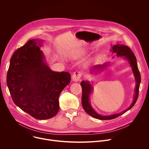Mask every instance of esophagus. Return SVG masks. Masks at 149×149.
<instances>
[{
  "mask_svg": "<svg viewBox=\"0 0 149 149\" xmlns=\"http://www.w3.org/2000/svg\"><path fill=\"white\" fill-rule=\"evenodd\" d=\"M81 77V74L79 71H75L72 76V81H75V82H77L79 80H80V78Z\"/></svg>",
  "mask_w": 149,
  "mask_h": 149,
  "instance_id": "obj_1",
  "label": "esophagus"
}]
</instances>
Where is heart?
Wrapping results in <instances>:
<instances>
[{"mask_svg":"<svg viewBox=\"0 0 149 149\" xmlns=\"http://www.w3.org/2000/svg\"><path fill=\"white\" fill-rule=\"evenodd\" d=\"M79 54H72V57H74V58H78V56H79Z\"/></svg>","mask_w":149,"mask_h":149,"instance_id":"b5f03b06","label":"heart"}]
</instances>
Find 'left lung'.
Returning a JSON list of instances; mask_svg holds the SVG:
<instances>
[{
  "label": "left lung",
  "instance_id": "obj_1",
  "mask_svg": "<svg viewBox=\"0 0 149 149\" xmlns=\"http://www.w3.org/2000/svg\"><path fill=\"white\" fill-rule=\"evenodd\" d=\"M112 52L114 54H116L117 56H124L125 59L128 60L130 65L132 68L133 72L134 74L136 85V88H135V93L134 95V100L132 102V104L130 105V107L126 109L125 110L122 111L120 113L118 114H114L110 116H101L98 114L96 111L93 109L91 107V104L90 102V96L93 91V86L91 84V83L88 81H82L81 82V86L82 87V105L84 110L86 111V112L90 116L99 119V120H111L116 118L118 117V116L123 114L125 112H127L130 109H131L134 105L136 104L138 97H139V87H140V84L141 82V76L139 72V70L138 69L137 63L136 61V58L134 54V53L132 52L131 49L127 46L124 45H120V44H117L115 45H113V47H111ZM109 64V63H105L102 65H95L91 68V70L90 71V73H93V72H97L98 71L103 70L104 68L107 67Z\"/></svg>",
  "mask_w": 149,
  "mask_h": 149
}]
</instances>
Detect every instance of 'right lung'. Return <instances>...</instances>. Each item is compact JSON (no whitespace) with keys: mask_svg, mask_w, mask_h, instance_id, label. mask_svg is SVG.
<instances>
[{"mask_svg":"<svg viewBox=\"0 0 149 149\" xmlns=\"http://www.w3.org/2000/svg\"><path fill=\"white\" fill-rule=\"evenodd\" d=\"M42 40L32 39L12 55L7 74L14 103L37 120L49 119L58 112L59 96L70 83L67 72L52 71L40 51Z\"/></svg>","mask_w":149,"mask_h":149,"instance_id":"right-lung-1","label":"right lung"}]
</instances>
